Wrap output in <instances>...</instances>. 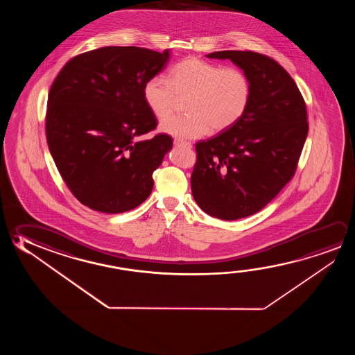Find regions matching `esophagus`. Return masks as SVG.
<instances>
[{
  "instance_id": "1",
  "label": "esophagus",
  "mask_w": 355,
  "mask_h": 355,
  "mask_svg": "<svg viewBox=\"0 0 355 355\" xmlns=\"http://www.w3.org/2000/svg\"><path fill=\"white\" fill-rule=\"evenodd\" d=\"M175 146H184V147H192V144L191 142H187V141L183 140H175Z\"/></svg>"
}]
</instances>
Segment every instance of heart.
Returning a JSON list of instances; mask_svg holds the SVG:
<instances>
[{
	"label": "heart",
	"mask_w": 355,
	"mask_h": 355,
	"mask_svg": "<svg viewBox=\"0 0 355 355\" xmlns=\"http://www.w3.org/2000/svg\"><path fill=\"white\" fill-rule=\"evenodd\" d=\"M252 93L250 78L244 70L183 59L169 70L167 80L152 76L142 87V98L153 116L168 117L177 98H184L187 114L169 117L159 125L163 134L178 140L203 137L213 130L225 131L244 116Z\"/></svg>",
	"instance_id": "1"
}]
</instances>
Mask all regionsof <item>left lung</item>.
<instances>
[{
	"mask_svg": "<svg viewBox=\"0 0 355 355\" xmlns=\"http://www.w3.org/2000/svg\"><path fill=\"white\" fill-rule=\"evenodd\" d=\"M252 85L248 110L234 126L196 145L194 200L207 214L236 220L268 205L295 175L307 139V110L296 83L260 53L223 51Z\"/></svg>",
	"mask_w": 355,
	"mask_h": 355,
	"instance_id": "left-lung-1",
	"label": "left lung"
}]
</instances>
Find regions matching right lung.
I'll use <instances>...</instances> for the list:
<instances>
[{
  "label": "right lung",
  "mask_w": 355,
  "mask_h": 355,
  "mask_svg": "<svg viewBox=\"0 0 355 355\" xmlns=\"http://www.w3.org/2000/svg\"><path fill=\"white\" fill-rule=\"evenodd\" d=\"M169 57V49L99 48L70 59L53 83L48 147L70 192L87 208L117 214L151 194L152 173L173 140L164 134L140 140L157 126L142 87Z\"/></svg>",
  "instance_id": "obj_1"
}]
</instances>
